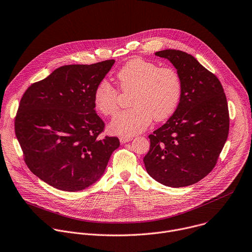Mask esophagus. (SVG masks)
<instances>
[{"label": "esophagus", "instance_id": "obj_1", "mask_svg": "<svg viewBox=\"0 0 252 252\" xmlns=\"http://www.w3.org/2000/svg\"><path fill=\"white\" fill-rule=\"evenodd\" d=\"M132 140V137L131 136H126V135H124V136H120V141L122 143H126V142H128Z\"/></svg>", "mask_w": 252, "mask_h": 252}]
</instances>
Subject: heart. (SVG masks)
Listing matches in <instances>:
<instances>
[{"label": "heart", "instance_id": "obj_1", "mask_svg": "<svg viewBox=\"0 0 252 252\" xmlns=\"http://www.w3.org/2000/svg\"><path fill=\"white\" fill-rule=\"evenodd\" d=\"M123 93H131L129 110L118 115L110 129L122 135L145 130L154 119L162 122L176 111L182 94V82L176 69L159 67L142 58L127 61L116 75ZM95 109L105 117L115 116L120 108V94L108 81H101L93 96Z\"/></svg>", "mask_w": 252, "mask_h": 252}]
</instances>
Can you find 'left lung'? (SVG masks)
Masks as SVG:
<instances>
[{"mask_svg": "<svg viewBox=\"0 0 252 252\" xmlns=\"http://www.w3.org/2000/svg\"><path fill=\"white\" fill-rule=\"evenodd\" d=\"M155 55L177 69L182 94L170 119L148 135L150 148L143 162L147 173L165 186L193 185L214 169L227 139L226 97L217 76L191 54L165 49Z\"/></svg>", "mask_w": 252, "mask_h": 252, "instance_id": "1", "label": "left lung"}]
</instances>
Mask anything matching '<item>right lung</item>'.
Masks as SVG:
<instances>
[{"mask_svg":"<svg viewBox=\"0 0 252 252\" xmlns=\"http://www.w3.org/2000/svg\"><path fill=\"white\" fill-rule=\"evenodd\" d=\"M115 60L55 69L25 92L15 131L30 170L62 191L86 189L104 174L120 146L116 136L100 138L105 124L93 96Z\"/></svg>","mask_w":252,"mask_h":252,"instance_id":"add662e5","label":"right lung"}]
</instances>
